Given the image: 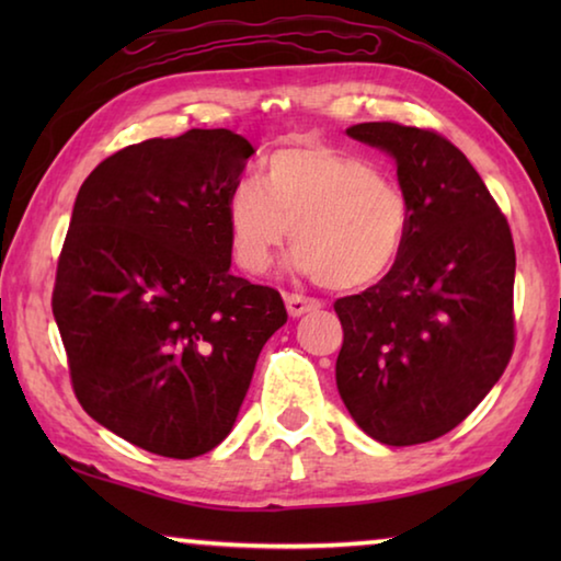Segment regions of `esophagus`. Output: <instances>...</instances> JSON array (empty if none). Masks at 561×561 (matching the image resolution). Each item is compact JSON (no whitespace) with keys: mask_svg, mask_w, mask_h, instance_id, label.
<instances>
[{"mask_svg":"<svg viewBox=\"0 0 561 561\" xmlns=\"http://www.w3.org/2000/svg\"><path fill=\"white\" fill-rule=\"evenodd\" d=\"M284 301H287V311H289V317H294V319L309 314V311L321 309V301L319 299L301 297V294H287V297H284Z\"/></svg>","mask_w":561,"mask_h":561,"instance_id":"1","label":"esophagus"}]
</instances>
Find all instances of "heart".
<instances>
[{
  "label": "heart",
  "instance_id": "1",
  "mask_svg": "<svg viewBox=\"0 0 561 561\" xmlns=\"http://www.w3.org/2000/svg\"><path fill=\"white\" fill-rule=\"evenodd\" d=\"M234 262L264 274L291 237V264L327 289L381 282L411 232L403 187L366 158L329 146H291L264 160L257 180L234 183L225 203Z\"/></svg>",
  "mask_w": 561,
  "mask_h": 561
}]
</instances>
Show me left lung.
<instances>
[{
  "mask_svg": "<svg viewBox=\"0 0 561 561\" xmlns=\"http://www.w3.org/2000/svg\"><path fill=\"white\" fill-rule=\"evenodd\" d=\"M351 138L396 158L411 205L401 260L336 299L341 401L386 445L440 438L468 417L515 348V242L478 170L433 128L358 123Z\"/></svg>",
  "mask_w": 561,
  "mask_h": 561,
  "instance_id": "obj_1",
  "label": "left lung"
}]
</instances>
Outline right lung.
<instances>
[{"mask_svg":"<svg viewBox=\"0 0 561 561\" xmlns=\"http://www.w3.org/2000/svg\"><path fill=\"white\" fill-rule=\"evenodd\" d=\"M252 153L227 128L150 138L76 195L51 294L73 393L163 458L227 438L262 346L287 324L277 289L230 272L225 203Z\"/></svg>","mask_w":561,"mask_h":561,"instance_id":"obj_1","label":"right lung"}]
</instances>
